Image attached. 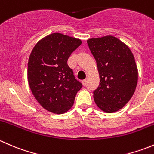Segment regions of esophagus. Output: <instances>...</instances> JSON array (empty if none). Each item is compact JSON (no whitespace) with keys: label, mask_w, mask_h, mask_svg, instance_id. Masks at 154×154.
Instances as JSON below:
<instances>
[{"label":"esophagus","mask_w":154,"mask_h":154,"mask_svg":"<svg viewBox=\"0 0 154 154\" xmlns=\"http://www.w3.org/2000/svg\"><path fill=\"white\" fill-rule=\"evenodd\" d=\"M86 82H87L86 79H85V80H83V81H82V83H83V86H84L86 85Z\"/></svg>","instance_id":"esophagus-1"}]
</instances>
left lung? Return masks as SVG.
Returning <instances> with one entry per match:
<instances>
[{"label": "left lung", "instance_id": "1", "mask_svg": "<svg viewBox=\"0 0 154 154\" xmlns=\"http://www.w3.org/2000/svg\"><path fill=\"white\" fill-rule=\"evenodd\" d=\"M100 77L94 100L100 109L112 113L130 100L138 82V68L128 46L113 35L87 40Z\"/></svg>", "mask_w": 154, "mask_h": 154}]
</instances>
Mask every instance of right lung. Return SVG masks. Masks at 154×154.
Masks as SVG:
<instances>
[{"label": "right lung", "mask_w": 154, "mask_h": 154, "mask_svg": "<svg viewBox=\"0 0 154 154\" xmlns=\"http://www.w3.org/2000/svg\"><path fill=\"white\" fill-rule=\"evenodd\" d=\"M81 43L79 38L54 32L40 39L31 51L27 63L29 88L39 104L51 112H68L83 86L67 64Z\"/></svg>", "instance_id": "add662e5"}]
</instances>
